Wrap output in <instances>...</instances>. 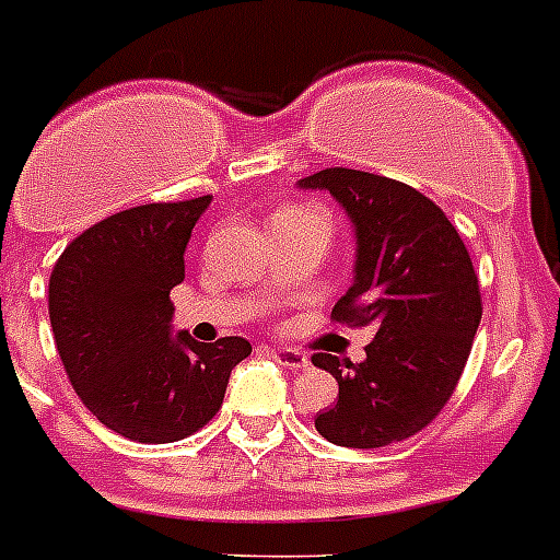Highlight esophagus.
<instances>
[{
	"label": "esophagus",
	"instance_id": "esophagus-1",
	"mask_svg": "<svg viewBox=\"0 0 560 560\" xmlns=\"http://www.w3.org/2000/svg\"><path fill=\"white\" fill-rule=\"evenodd\" d=\"M271 357H275L280 365L291 368V371H305V368H308V357L294 351V348H271Z\"/></svg>",
	"mask_w": 560,
	"mask_h": 560
}]
</instances>
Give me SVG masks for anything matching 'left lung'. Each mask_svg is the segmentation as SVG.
Instances as JSON below:
<instances>
[{"instance_id": "8db88e82", "label": "left lung", "mask_w": 560, "mask_h": 560, "mask_svg": "<svg viewBox=\"0 0 560 560\" xmlns=\"http://www.w3.org/2000/svg\"><path fill=\"white\" fill-rule=\"evenodd\" d=\"M300 189L331 192L357 234L353 283L331 317L376 328L362 362L312 357L339 385L314 428L339 447L402 442L439 417L470 357L481 323L470 255L447 214L402 180L331 166Z\"/></svg>"}]
</instances>
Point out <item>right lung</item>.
Segmentation results:
<instances>
[{
    "label": "right lung",
    "instance_id": "obj_1",
    "mask_svg": "<svg viewBox=\"0 0 560 560\" xmlns=\"http://www.w3.org/2000/svg\"><path fill=\"white\" fill-rule=\"evenodd\" d=\"M209 195L143 203L81 232L52 266L50 326L67 380L109 430L132 442L192 436L218 413L248 339L172 331L170 291Z\"/></svg>",
    "mask_w": 560,
    "mask_h": 560
}]
</instances>
